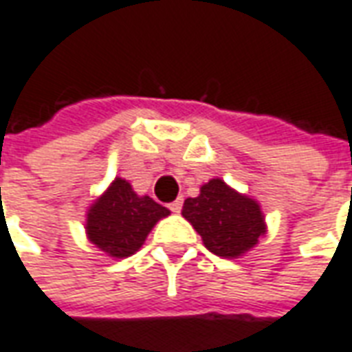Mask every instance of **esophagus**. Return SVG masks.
I'll use <instances>...</instances> for the list:
<instances>
[{
	"mask_svg": "<svg viewBox=\"0 0 352 352\" xmlns=\"http://www.w3.org/2000/svg\"><path fill=\"white\" fill-rule=\"evenodd\" d=\"M169 210L173 211V213H179V211L183 210V198H177L175 201H171L169 204Z\"/></svg>",
	"mask_w": 352,
	"mask_h": 352,
	"instance_id": "obj_1",
	"label": "esophagus"
}]
</instances>
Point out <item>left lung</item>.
<instances>
[{"label": "left lung", "mask_w": 352, "mask_h": 352, "mask_svg": "<svg viewBox=\"0 0 352 352\" xmlns=\"http://www.w3.org/2000/svg\"><path fill=\"white\" fill-rule=\"evenodd\" d=\"M183 217L211 253L228 259L250 252L267 232L261 206L221 179L201 184L196 198L184 200Z\"/></svg>", "instance_id": "1"}]
</instances>
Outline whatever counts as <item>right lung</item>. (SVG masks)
<instances>
[{
    "mask_svg": "<svg viewBox=\"0 0 352 352\" xmlns=\"http://www.w3.org/2000/svg\"><path fill=\"white\" fill-rule=\"evenodd\" d=\"M169 210L151 196H139L122 177H116L104 192L91 204L85 232L91 244L114 259L139 252L154 225L168 217Z\"/></svg>",
    "mask_w": 352,
    "mask_h": 352,
    "instance_id": "add662e5",
    "label": "right lung"
}]
</instances>
